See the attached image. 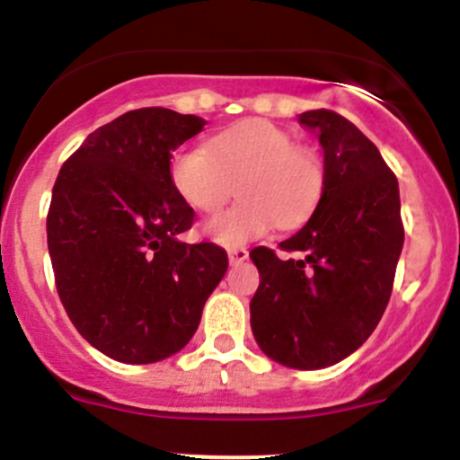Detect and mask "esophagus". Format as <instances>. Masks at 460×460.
I'll return each mask as SVG.
<instances>
[{
  "label": "esophagus",
  "instance_id": "esophagus-1",
  "mask_svg": "<svg viewBox=\"0 0 460 460\" xmlns=\"http://www.w3.org/2000/svg\"><path fill=\"white\" fill-rule=\"evenodd\" d=\"M247 258H249V252L244 247L229 249V262L231 264H243Z\"/></svg>",
  "mask_w": 460,
  "mask_h": 460
}]
</instances>
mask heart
Returning <instances> with one entry per match:
<instances>
[{
    "label": "heart",
    "instance_id": "obj_1",
    "mask_svg": "<svg viewBox=\"0 0 460 460\" xmlns=\"http://www.w3.org/2000/svg\"><path fill=\"white\" fill-rule=\"evenodd\" d=\"M324 178L314 148L264 119L229 128L207 148H182L171 160V182L196 211H220L238 184L240 202L204 225V234L225 247L258 238L273 225H303L323 198Z\"/></svg>",
    "mask_w": 460,
    "mask_h": 460
}]
</instances>
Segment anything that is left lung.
Here are the masks:
<instances>
[{"label": "left lung", "instance_id": "left-lung-1", "mask_svg": "<svg viewBox=\"0 0 460 460\" xmlns=\"http://www.w3.org/2000/svg\"><path fill=\"white\" fill-rule=\"evenodd\" d=\"M324 151V191L307 225L256 247L260 271L252 329L260 349L294 369H320L358 349L389 303L405 229L398 180L376 144L349 119L318 109L298 115Z\"/></svg>", "mask_w": 460, "mask_h": 460}]
</instances>
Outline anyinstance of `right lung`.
<instances>
[{"instance_id":"1","label":"right lung","mask_w":460,"mask_h":460,"mask_svg":"<svg viewBox=\"0 0 460 460\" xmlns=\"http://www.w3.org/2000/svg\"><path fill=\"white\" fill-rule=\"evenodd\" d=\"M198 115L148 106L95 128L59 169L46 216L55 287L68 318L119 363L169 358L196 333L229 258L189 244L196 211L171 182Z\"/></svg>"}]
</instances>
